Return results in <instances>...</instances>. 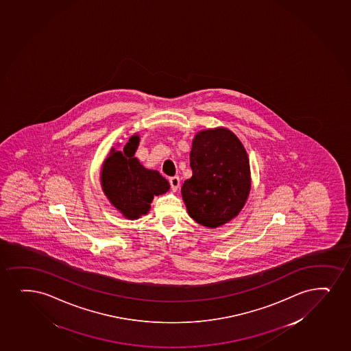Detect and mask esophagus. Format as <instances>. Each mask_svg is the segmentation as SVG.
<instances>
[{
	"label": "esophagus",
	"instance_id": "34e87169",
	"mask_svg": "<svg viewBox=\"0 0 351 351\" xmlns=\"http://www.w3.org/2000/svg\"><path fill=\"white\" fill-rule=\"evenodd\" d=\"M170 186H171V190L173 191H176L178 189V186H180V178L178 176H173V178H169Z\"/></svg>",
	"mask_w": 351,
	"mask_h": 351
}]
</instances>
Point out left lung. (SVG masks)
<instances>
[{
	"label": "left lung",
	"mask_w": 351,
	"mask_h": 351,
	"mask_svg": "<svg viewBox=\"0 0 351 351\" xmlns=\"http://www.w3.org/2000/svg\"><path fill=\"white\" fill-rule=\"evenodd\" d=\"M193 176L182 186L190 217L217 228L239 214L250 191L247 152L230 130L198 132L190 153Z\"/></svg>",
	"instance_id": "1"
}]
</instances>
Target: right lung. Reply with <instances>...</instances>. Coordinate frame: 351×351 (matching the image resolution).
Returning <instances> with one entry per match:
<instances>
[{"label": "right lung", "instance_id": "1", "mask_svg": "<svg viewBox=\"0 0 351 351\" xmlns=\"http://www.w3.org/2000/svg\"><path fill=\"white\" fill-rule=\"evenodd\" d=\"M140 138L132 136L123 152H112L104 162L102 188L112 206L127 219H138L147 214L155 195L169 190V182L156 170L141 165L134 154Z\"/></svg>", "mask_w": 351, "mask_h": 351}]
</instances>
